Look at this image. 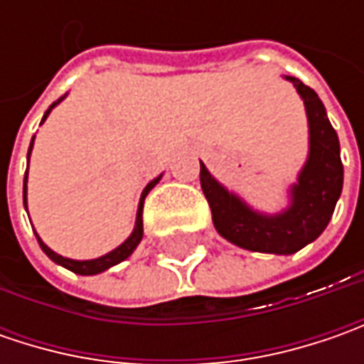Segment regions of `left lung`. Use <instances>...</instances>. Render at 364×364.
Instances as JSON below:
<instances>
[{
    "label": "left lung",
    "instance_id": "left-lung-1",
    "mask_svg": "<svg viewBox=\"0 0 364 364\" xmlns=\"http://www.w3.org/2000/svg\"><path fill=\"white\" fill-rule=\"evenodd\" d=\"M300 92L310 127V151L298 182L289 188V206L277 215L253 210L218 184L200 161V186L208 200L213 223L232 245L273 255H291L316 241L328 227L343 192V161L338 135L328 121L324 103L300 78L286 77Z\"/></svg>",
    "mask_w": 364,
    "mask_h": 364
}]
</instances>
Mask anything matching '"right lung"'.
Wrapping results in <instances>:
<instances>
[{
    "mask_svg": "<svg viewBox=\"0 0 364 364\" xmlns=\"http://www.w3.org/2000/svg\"><path fill=\"white\" fill-rule=\"evenodd\" d=\"M64 99V97H63ZM63 99H58L56 103H52L48 107V111L44 113V117H42V123L46 121L48 117V113L54 109V107L58 105ZM32 146H34V137H32V144H30V149H28V161H30V151H32ZM161 176H158L156 180H151L149 184H147L144 192H141V198H139V208H137V218H135V229L133 232L129 235V239L127 241H123V243L117 247V249H113L111 253H107L103 257H97V259H87V261H77V259H68V257H63V255H58V253H54L52 249H50L48 245L44 243L40 237H38V232H36V239H38V243L42 247V251L48 255L54 263H58V265H63L66 269H70V272L78 273V275H97V273L101 272H107L109 267H113V265H117L121 261H125V259L132 255L133 251H135V247L139 245L141 241V237H144V200H146L147 192L154 188L158 182H160ZM26 180H28V172H26V178H23V206H26Z\"/></svg>",
    "mask_w": 364,
    "mask_h": 364,
    "instance_id": "1",
    "label": "right lung"
}]
</instances>
